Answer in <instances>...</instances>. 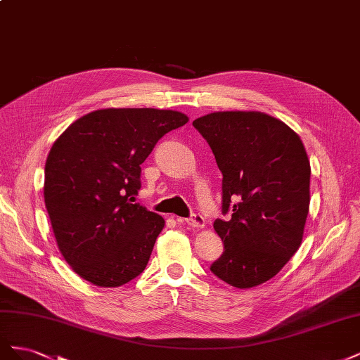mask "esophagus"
<instances>
[{
	"label": "esophagus",
	"instance_id": "esophagus-1",
	"mask_svg": "<svg viewBox=\"0 0 360 360\" xmlns=\"http://www.w3.org/2000/svg\"><path fill=\"white\" fill-rule=\"evenodd\" d=\"M180 221V219H179ZM186 224L189 225V226H193V228H202L204 226V217H202V214H200V213H192L188 219H186Z\"/></svg>",
	"mask_w": 360,
	"mask_h": 360
}]
</instances>
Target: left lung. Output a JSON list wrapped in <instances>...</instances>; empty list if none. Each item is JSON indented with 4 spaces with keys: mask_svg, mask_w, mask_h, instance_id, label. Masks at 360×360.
I'll use <instances>...</instances> for the list:
<instances>
[{
    "mask_svg": "<svg viewBox=\"0 0 360 360\" xmlns=\"http://www.w3.org/2000/svg\"><path fill=\"white\" fill-rule=\"evenodd\" d=\"M222 172L224 252L212 274L236 288L274 278L296 254L309 212L311 167L299 135L257 111H224L192 123Z\"/></svg>",
    "mask_w": 360,
    "mask_h": 360,
    "instance_id": "8db88e82",
    "label": "left lung"
}]
</instances>
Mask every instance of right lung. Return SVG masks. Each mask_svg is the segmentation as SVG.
<instances>
[{"label":"right lung","mask_w":360,"mask_h":360,"mask_svg":"<svg viewBox=\"0 0 360 360\" xmlns=\"http://www.w3.org/2000/svg\"><path fill=\"white\" fill-rule=\"evenodd\" d=\"M188 120L169 110L110 108L78 118L53 143L43 195L75 274L97 287L124 285L143 274L165 221L134 204L141 163Z\"/></svg>","instance_id":"obj_1"}]
</instances>
